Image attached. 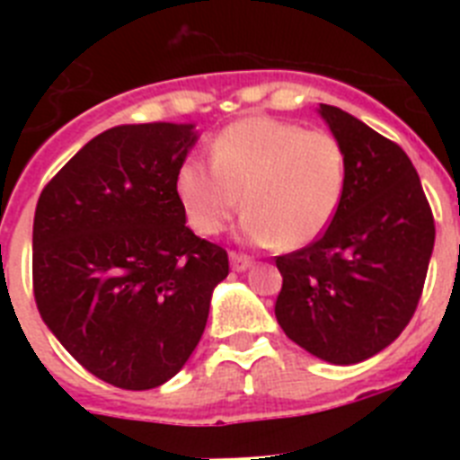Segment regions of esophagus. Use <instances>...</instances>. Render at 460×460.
Listing matches in <instances>:
<instances>
[{"label": "esophagus", "mask_w": 460, "mask_h": 460, "mask_svg": "<svg viewBox=\"0 0 460 460\" xmlns=\"http://www.w3.org/2000/svg\"><path fill=\"white\" fill-rule=\"evenodd\" d=\"M251 265H253V260L246 258V255L230 253V267H233V271H246Z\"/></svg>", "instance_id": "obj_1"}]
</instances>
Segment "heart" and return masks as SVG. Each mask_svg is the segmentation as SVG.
Masks as SVG:
<instances>
[{"mask_svg":"<svg viewBox=\"0 0 460 460\" xmlns=\"http://www.w3.org/2000/svg\"><path fill=\"white\" fill-rule=\"evenodd\" d=\"M209 156L211 164L184 158L174 174L181 211L202 237L223 233L243 207L246 242L302 249L327 230L343 200L345 149L327 131L246 117L211 140Z\"/></svg>","mask_w":460,"mask_h":460,"instance_id":"obj_1","label":"heart"}]
</instances>
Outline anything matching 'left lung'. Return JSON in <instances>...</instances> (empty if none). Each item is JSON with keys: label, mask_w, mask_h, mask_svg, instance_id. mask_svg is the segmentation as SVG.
Segmentation results:
<instances>
[{"label": "left lung", "mask_w": 460, "mask_h": 460, "mask_svg": "<svg viewBox=\"0 0 460 460\" xmlns=\"http://www.w3.org/2000/svg\"><path fill=\"white\" fill-rule=\"evenodd\" d=\"M318 112L345 149L343 200L318 242L276 258L283 288L274 313L299 348L350 367L385 350L412 318L436 223L396 142L334 105Z\"/></svg>", "instance_id": "8db88e82"}]
</instances>
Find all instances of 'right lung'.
Wrapping results in <instances>:
<instances>
[{
    "label": "right lung",
    "mask_w": 460,
    "mask_h": 460,
    "mask_svg": "<svg viewBox=\"0 0 460 460\" xmlns=\"http://www.w3.org/2000/svg\"><path fill=\"white\" fill-rule=\"evenodd\" d=\"M195 124H121L43 189L31 276L40 318L73 359L121 389L181 371L205 332L226 249L186 227L174 174Z\"/></svg>",
    "instance_id": "obj_1"
}]
</instances>
